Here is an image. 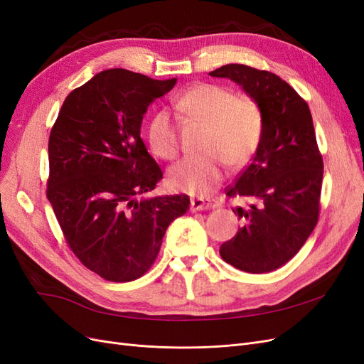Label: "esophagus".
<instances>
[{
	"label": "esophagus",
	"mask_w": 364,
	"mask_h": 364,
	"mask_svg": "<svg viewBox=\"0 0 364 364\" xmlns=\"http://www.w3.org/2000/svg\"><path fill=\"white\" fill-rule=\"evenodd\" d=\"M220 203L213 199H193L191 209L193 211H209V209L218 208Z\"/></svg>",
	"instance_id": "esophagus-1"
}]
</instances>
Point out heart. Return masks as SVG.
<instances>
[{"instance_id":"1","label":"heart","mask_w":364,"mask_h":364,"mask_svg":"<svg viewBox=\"0 0 364 364\" xmlns=\"http://www.w3.org/2000/svg\"><path fill=\"white\" fill-rule=\"evenodd\" d=\"M178 111L205 127L199 158L185 159L170 170L174 190L191 196H208L225 178L226 164L240 170L253 159L264 132V114L250 95H235L228 86L196 83L178 100ZM149 142L156 156L174 159L179 155L178 127L170 114L159 111L149 124Z\"/></svg>"}]
</instances>
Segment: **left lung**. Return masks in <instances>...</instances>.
I'll use <instances>...</instances> for the list:
<instances>
[{"mask_svg": "<svg viewBox=\"0 0 364 364\" xmlns=\"http://www.w3.org/2000/svg\"><path fill=\"white\" fill-rule=\"evenodd\" d=\"M209 75L240 85L264 114L259 149L226 190V196L247 202L234 209L243 226L220 246V255L247 273L277 270L299 252L318 218L323 161L310 107L269 71L229 63Z\"/></svg>", "mask_w": 364, "mask_h": 364, "instance_id": "obj_1", "label": "left lung"}]
</instances>
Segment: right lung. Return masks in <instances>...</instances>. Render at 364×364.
Masks as SVG:
<instances>
[{
    "label": "right lung",
    "mask_w": 364,
    "mask_h": 364,
    "mask_svg": "<svg viewBox=\"0 0 364 364\" xmlns=\"http://www.w3.org/2000/svg\"><path fill=\"white\" fill-rule=\"evenodd\" d=\"M176 82L102 71L70 92L51 129L47 197L74 255L106 281L142 277L190 208L185 194L144 197L162 170L141 139L142 117Z\"/></svg>",
    "instance_id": "1"
}]
</instances>
